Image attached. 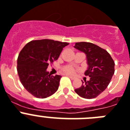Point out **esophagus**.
Instances as JSON below:
<instances>
[{
    "label": "esophagus",
    "mask_w": 130,
    "mask_h": 130,
    "mask_svg": "<svg viewBox=\"0 0 130 130\" xmlns=\"http://www.w3.org/2000/svg\"><path fill=\"white\" fill-rule=\"evenodd\" d=\"M66 76H68V77H70V78L71 79H72V80H73V79H76L74 77H73V76H69V75H66Z\"/></svg>",
    "instance_id": "esophagus-1"
}]
</instances>
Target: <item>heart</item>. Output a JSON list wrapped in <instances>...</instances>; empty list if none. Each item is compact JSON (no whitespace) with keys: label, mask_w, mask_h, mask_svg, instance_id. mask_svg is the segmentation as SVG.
I'll return each instance as SVG.
<instances>
[{"label":"heart","mask_w":130,"mask_h":130,"mask_svg":"<svg viewBox=\"0 0 130 130\" xmlns=\"http://www.w3.org/2000/svg\"><path fill=\"white\" fill-rule=\"evenodd\" d=\"M62 71L66 74H74V72H75V69L72 66H66L62 68Z\"/></svg>","instance_id":"obj_1"}]
</instances>
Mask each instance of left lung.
<instances>
[{
  "instance_id": "1",
  "label": "left lung",
  "mask_w": 130,
  "mask_h": 130,
  "mask_svg": "<svg viewBox=\"0 0 130 130\" xmlns=\"http://www.w3.org/2000/svg\"><path fill=\"white\" fill-rule=\"evenodd\" d=\"M74 47L87 56L88 68L85 75L90 77L89 81L82 82L75 92L85 99H94L106 89L115 74V62L104 48L88 42L76 43Z\"/></svg>"
}]
</instances>
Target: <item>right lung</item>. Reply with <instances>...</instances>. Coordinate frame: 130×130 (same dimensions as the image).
I'll list each match as a JSON object with an SVG mask.
<instances>
[{"label": "right lung", "instance_id": "obj_1", "mask_svg": "<svg viewBox=\"0 0 130 130\" xmlns=\"http://www.w3.org/2000/svg\"><path fill=\"white\" fill-rule=\"evenodd\" d=\"M68 44L51 39L34 40L22 49L18 57V74L24 88L34 97L45 99L58 90L62 77L51 76L46 70Z\"/></svg>", "mask_w": 130, "mask_h": 130}]
</instances>
